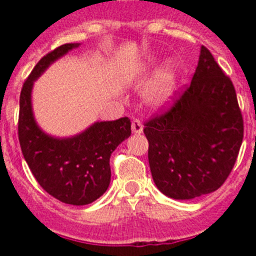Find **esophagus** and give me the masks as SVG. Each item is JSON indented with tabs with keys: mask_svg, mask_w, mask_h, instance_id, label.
Listing matches in <instances>:
<instances>
[{
	"mask_svg": "<svg viewBox=\"0 0 256 256\" xmlns=\"http://www.w3.org/2000/svg\"><path fill=\"white\" fill-rule=\"evenodd\" d=\"M144 130V126H142L141 120L140 119H133L132 120V132L134 134H140Z\"/></svg>",
	"mask_w": 256,
	"mask_h": 256,
	"instance_id": "obj_1",
	"label": "esophagus"
}]
</instances>
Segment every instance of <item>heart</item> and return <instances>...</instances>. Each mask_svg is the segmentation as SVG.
<instances>
[{
  "instance_id": "1",
  "label": "heart",
  "mask_w": 256,
  "mask_h": 256,
  "mask_svg": "<svg viewBox=\"0 0 256 256\" xmlns=\"http://www.w3.org/2000/svg\"><path fill=\"white\" fill-rule=\"evenodd\" d=\"M176 92V74L170 66L158 74L146 92V101L150 106L162 108L172 102Z\"/></svg>"
}]
</instances>
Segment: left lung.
I'll list each match as a JSON object with an SVG mask.
<instances>
[{"instance_id": "8db88e82", "label": "left lung", "mask_w": 256, "mask_h": 256, "mask_svg": "<svg viewBox=\"0 0 256 256\" xmlns=\"http://www.w3.org/2000/svg\"><path fill=\"white\" fill-rule=\"evenodd\" d=\"M148 164L156 187L176 200L214 192L226 182L244 138L234 83L201 46L191 84L144 122Z\"/></svg>"}]
</instances>
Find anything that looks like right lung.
I'll return each instance as SVG.
<instances>
[{
	"instance_id": "obj_1",
	"label": "right lung",
	"mask_w": 256,
	"mask_h": 256,
	"mask_svg": "<svg viewBox=\"0 0 256 256\" xmlns=\"http://www.w3.org/2000/svg\"><path fill=\"white\" fill-rule=\"evenodd\" d=\"M79 44H65L40 58L22 84L20 94V148L29 169L40 186L70 205H87L105 194L110 184V156L130 136V118L97 122L72 138H54L38 128L32 112L33 82L51 62Z\"/></svg>"
}]
</instances>
